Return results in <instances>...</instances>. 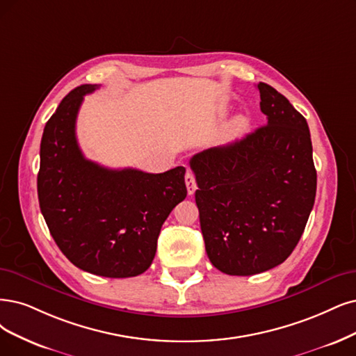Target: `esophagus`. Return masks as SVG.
<instances>
[{"label": "esophagus", "instance_id": "esophagus-1", "mask_svg": "<svg viewBox=\"0 0 356 356\" xmlns=\"http://www.w3.org/2000/svg\"><path fill=\"white\" fill-rule=\"evenodd\" d=\"M185 183H186V188H188V193L193 195L195 191H196V180H195V176L191 173V171H188L186 176H185Z\"/></svg>", "mask_w": 356, "mask_h": 356}]
</instances>
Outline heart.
I'll use <instances>...</instances> for the list:
<instances>
[{"instance_id": "b5f03b06", "label": "heart", "mask_w": 356, "mask_h": 356, "mask_svg": "<svg viewBox=\"0 0 356 356\" xmlns=\"http://www.w3.org/2000/svg\"><path fill=\"white\" fill-rule=\"evenodd\" d=\"M248 124H249L248 117H245V115L234 117L233 120H232V123L229 124V130H227L229 136H232V138L241 136L243 131L248 129Z\"/></svg>"}]
</instances>
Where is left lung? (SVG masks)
Masks as SVG:
<instances>
[{
	"label": "left lung",
	"instance_id": "obj_1",
	"mask_svg": "<svg viewBox=\"0 0 356 356\" xmlns=\"http://www.w3.org/2000/svg\"><path fill=\"white\" fill-rule=\"evenodd\" d=\"M257 88L267 123L226 147L195 154L189 163L207 255L230 275L258 274L286 261L317 192L305 117L273 86Z\"/></svg>",
	"mask_w": 356,
	"mask_h": 356
}]
</instances>
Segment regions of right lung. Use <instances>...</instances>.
Segmentation results:
<instances>
[{"mask_svg": "<svg viewBox=\"0 0 356 356\" xmlns=\"http://www.w3.org/2000/svg\"><path fill=\"white\" fill-rule=\"evenodd\" d=\"M98 88L77 86L47 122L38 200L51 236L72 264L102 277H135L152 264L163 222L186 198V168L154 175L86 160L76 118L83 97Z\"/></svg>", "mask_w": 356, "mask_h": 356, "instance_id": "right-lung-1", "label": "right lung"}]
</instances>
